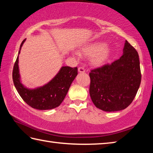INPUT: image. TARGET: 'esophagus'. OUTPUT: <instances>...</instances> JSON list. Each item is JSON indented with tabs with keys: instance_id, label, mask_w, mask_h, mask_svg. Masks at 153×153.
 Segmentation results:
<instances>
[{
	"instance_id": "34e87169",
	"label": "esophagus",
	"mask_w": 153,
	"mask_h": 153,
	"mask_svg": "<svg viewBox=\"0 0 153 153\" xmlns=\"http://www.w3.org/2000/svg\"><path fill=\"white\" fill-rule=\"evenodd\" d=\"M78 71L79 72V73H84L85 69L83 67H79L78 68Z\"/></svg>"
}]
</instances>
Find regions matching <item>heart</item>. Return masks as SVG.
<instances>
[{
    "label": "heart",
    "mask_w": 153,
    "mask_h": 153,
    "mask_svg": "<svg viewBox=\"0 0 153 153\" xmlns=\"http://www.w3.org/2000/svg\"><path fill=\"white\" fill-rule=\"evenodd\" d=\"M82 51L91 56V62L97 66L101 65L107 61L111 53V49L105 42H96L83 46Z\"/></svg>",
    "instance_id": "1"
}]
</instances>
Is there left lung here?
<instances>
[{
	"label": "left lung",
	"mask_w": 153,
	"mask_h": 153,
	"mask_svg": "<svg viewBox=\"0 0 153 153\" xmlns=\"http://www.w3.org/2000/svg\"><path fill=\"white\" fill-rule=\"evenodd\" d=\"M89 76L90 95L96 107L107 112L125 109L140 85L138 52L126 40L120 59L92 69Z\"/></svg>",
	"instance_id": "8db88e82"
}]
</instances>
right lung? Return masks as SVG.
Instances as JSON below:
<instances>
[{
    "mask_svg": "<svg viewBox=\"0 0 153 153\" xmlns=\"http://www.w3.org/2000/svg\"><path fill=\"white\" fill-rule=\"evenodd\" d=\"M25 41V39L21 44L13 70V80L15 88L22 99L36 109L49 110L59 107L66 97L71 83L77 75V67H62L59 73L46 84L34 89L27 88L21 82L18 65L19 55Z\"/></svg>",
    "mask_w": 153,
    "mask_h": 153,
    "instance_id": "right-lung-1",
    "label": "right lung"
}]
</instances>
